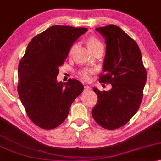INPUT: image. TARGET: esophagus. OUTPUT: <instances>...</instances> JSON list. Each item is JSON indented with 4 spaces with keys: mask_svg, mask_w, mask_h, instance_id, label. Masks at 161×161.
<instances>
[{
    "mask_svg": "<svg viewBox=\"0 0 161 161\" xmlns=\"http://www.w3.org/2000/svg\"><path fill=\"white\" fill-rule=\"evenodd\" d=\"M91 89V88L90 86H84V91H90Z\"/></svg>",
    "mask_w": 161,
    "mask_h": 161,
    "instance_id": "34e87169",
    "label": "esophagus"
}]
</instances>
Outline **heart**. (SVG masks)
Listing matches in <instances>:
<instances>
[{
    "label": "heart",
    "mask_w": 161,
    "mask_h": 161,
    "mask_svg": "<svg viewBox=\"0 0 161 161\" xmlns=\"http://www.w3.org/2000/svg\"><path fill=\"white\" fill-rule=\"evenodd\" d=\"M87 44H88V48L91 51H92L93 49H95L98 47H103L102 43H101L98 39L93 37V36H91V37H89L88 39ZM94 71H95L94 69L93 68H86L79 71L78 75H80V77L81 78H83V80L88 81L91 80V75L94 73Z\"/></svg>",
    "instance_id": "b5f03b06"
}]
</instances>
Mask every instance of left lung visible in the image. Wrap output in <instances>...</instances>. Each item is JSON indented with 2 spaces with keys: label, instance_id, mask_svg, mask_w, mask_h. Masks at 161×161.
Returning <instances> with one entry per match:
<instances>
[{
  "label": "left lung",
  "instance_id": "obj_1",
  "mask_svg": "<svg viewBox=\"0 0 161 161\" xmlns=\"http://www.w3.org/2000/svg\"><path fill=\"white\" fill-rule=\"evenodd\" d=\"M105 39L106 55L99 82L110 83L109 91L93 88L98 101L91 114L101 127L115 130L126 125L139 108L147 72L134 39L113 24L96 28Z\"/></svg>",
  "mask_w": 161,
  "mask_h": 161
}]
</instances>
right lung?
<instances>
[{"label": "right lung", "instance_id": "add662e5", "mask_svg": "<svg viewBox=\"0 0 161 161\" xmlns=\"http://www.w3.org/2000/svg\"><path fill=\"white\" fill-rule=\"evenodd\" d=\"M87 31L83 27H49L31 39L19 62V96L29 119L42 129L61 125L83 92L78 80L58 82L57 76L73 43Z\"/></svg>", "mask_w": 161, "mask_h": 161}]
</instances>
